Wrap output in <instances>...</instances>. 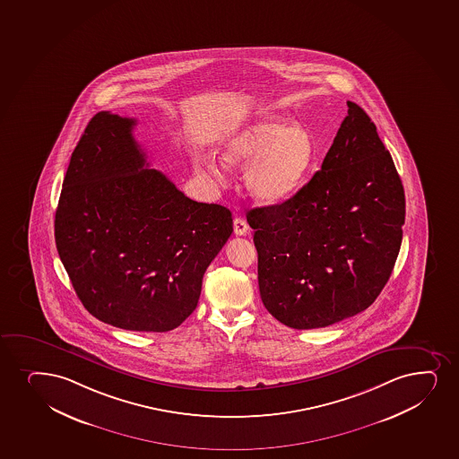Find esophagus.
I'll return each instance as SVG.
<instances>
[{
  "label": "esophagus",
  "mask_w": 459,
  "mask_h": 459,
  "mask_svg": "<svg viewBox=\"0 0 459 459\" xmlns=\"http://www.w3.org/2000/svg\"><path fill=\"white\" fill-rule=\"evenodd\" d=\"M233 232H235V235H238V237H243V235H246V233L248 232V224L244 218H235L233 220Z\"/></svg>",
  "instance_id": "obj_1"
}]
</instances>
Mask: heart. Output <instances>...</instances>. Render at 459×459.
<instances>
[{
  "label": "heart",
  "instance_id": "1",
  "mask_svg": "<svg viewBox=\"0 0 459 459\" xmlns=\"http://www.w3.org/2000/svg\"><path fill=\"white\" fill-rule=\"evenodd\" d=\"M222 161L246 166L244 184L261 204L287 200L307 178L315 161L312 136L302 126H289L282 117L264 115L221 141ZM196 170L216 186L226 184V170L211 155H198Z\"/></svg>",
  "mask_w": 459,
  "mask_h": 459
}]
</instances>
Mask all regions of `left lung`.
Here are the masks:
<instances>
[{"mask_svg": "<svg viewBox=\"0 0 459 459\" xmlns=\"http://www.w3.org/2000/svg\"><path fill=\"white\" fill-rule=\"evenodd\" d=\"M347 106L321 170L284 203L247 213L261 299L291 329L327 327L372 306L403 241L394 160L370 117Z\"/></svg>", "mask_w": 459, "mask_h": 459, "instance_id": "obj_1", "label": "left lung"}]
</instances>
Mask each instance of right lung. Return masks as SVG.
<instances>
[{
  "label": "right lung",
  "instance_id": "right-lung-1",
  "mask_svg": "<svg viewBox=\"0 0 459 459\" xmlns=\"http://www.w3.org/2000/svg\"><path fill=\"white\" fill-rule=\"evenodd\" d=\"M135 125L110 112L89 121L63 181L55 241L87 312L119 329L169 332L196 308L232 213L149 169Z\"/></svg>",
  "mask_w": 459,
  "mask_h": 459
}]
</instances>
